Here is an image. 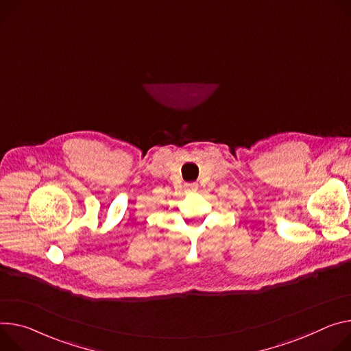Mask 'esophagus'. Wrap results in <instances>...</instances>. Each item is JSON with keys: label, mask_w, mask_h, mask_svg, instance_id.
Masks as SVG:
<instances>
[{"label": "esophagus", "mask_w": 351, "mask_h": 351, "mask_svg": "<svg viewBox=\"0 0 351 351\" xmlns=\"http://www.w3.org/2000/svg\"><path fill=\"white\" fill-rule=\"evenodd\" d=\"M197 189H199L197 183H186L184 184V190H186V192H190V193L197 192Z\"/></svg>", "instance_id": "34e87169"}]
</instances>
